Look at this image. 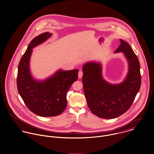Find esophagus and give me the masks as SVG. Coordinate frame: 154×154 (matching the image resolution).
Masks as SVG:
<instances>
[{
	"instance_id": "obj_1",
	"label": "esophagus",
	"mask_w": 154,
	"mask_h": 154,
	"mask_svg": "<svg viewBox=\"0 0 154 154\" xmlns=\"http://www.w3.org/2000/svg\"><path fill=\"white\" fill-rule=\"evenodd\" d=\"M82 76H83V72L82 70H79V73H78V78H79V79L82 78Z\"/></svg>"
}]
</instances>
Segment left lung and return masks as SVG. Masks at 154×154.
Instances as JSON below:
<instances>
[{"mask_svg":"<svg viewBox=\"0 0 154 154\" xmlns=\"http://www.w3.org/2000/svg\"><path fill=\"white\" fill-rule=\"evenodd\" d=\"M120 42L115 52H122L129 65L127 76L121 84L113 85L105 81L99 63L88 62L82 68L84 94L88 107L92 113L103 119L115 118L126 112L140 87L138 59L127 42L122 39Z\"/></svg>","mask_w":154,"mask_h":154,"instance_id":"8db88e82","label":"left lung"}]
</instances>
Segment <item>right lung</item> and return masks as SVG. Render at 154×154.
Here are the masks:
<instances>
[{
    "mask_svg": "<svg viewBox=\"0 0 154 154\" xmlns=\"http://www.w3.org/2000/svg\"><path fill=\"white\" fill-rule=\"evenodd\" d=\"M52 33L45 32L30 42L20 59L17 76V91L28 109L43 117L55 116L64 111L66 94L78 78V69L57 71L48 79L38 81L31 75L29 61L32 49L46 41Z\"/></svg>",
    "mask_w": 154,
    "mask_h": 154,
    "instance_id": "add662e5",
    "label": "right lung"
}]
</instances>
